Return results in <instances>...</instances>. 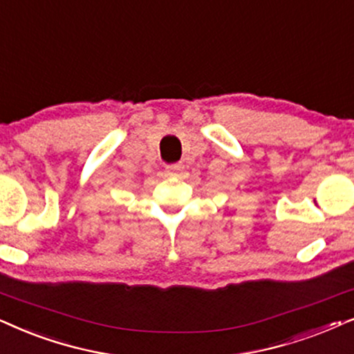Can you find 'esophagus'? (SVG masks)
Returning a JSON list of instances; mask_svg holds the SVG:
<instances>
[{
    "label": "esophagus",
    "instance_id": "34e87169",
    "mask_svg": "<svg viewBox=\"0 0 354 354\" xmlns=\"http://www.w3.org/2000/svg\"><path fill=\"white\" fill-rule=\"evenodd\" d=\"M182 167H183L182 164H171V166H167L166 169H167V172H169V174H176V172L180 171Z\"/></svg>",
    "mask_w": 354,
    "mask_h": 354
}]
</instances>
